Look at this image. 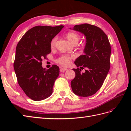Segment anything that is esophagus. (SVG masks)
I'll return each instance as SVG.
<instances>
[{"mask_svg":"<svg viewBox=\"0 0 131 131\" xmlns=\"http://www.w3.org/2000/svg\"><path fill=\"white\" fill-rule=\"evenodd\" d=\"M68 70V69L66 68H61L60 69V71L61 73H63V72H65V71H66Z\"/></svg>","mask_w":131,"mask_h":131,"instance_id":"esophagus-1","label":"esophagus"}]
</instances>
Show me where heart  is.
<instances>
[{
  "label": "heart",
  "instance_id": "1",
  "mask_svg": "<svg viewBox=\"0 0 131 131\" xmlns=\"http://www.w3.org/2000/svg\"><path fill=\"white\" fill-rule=\"evenodd\" d=\"M66 38L68 39L70 41L71 43L74 44H77L79 40L80 36L78 34L75 32H69L66 35ZM57 38L54 37L51 41L50 46L52 48H54L56 43ZM73 58V56L69 55H62L58 57L56 60V62L61 66H67L70 65L71 62V60Z\"/></svg>",
  "mask_w": 131,
  "mask_h": 131
}]
</instances>
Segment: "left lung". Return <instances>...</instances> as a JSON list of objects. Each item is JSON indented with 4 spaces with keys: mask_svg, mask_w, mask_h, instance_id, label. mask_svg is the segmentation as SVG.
Returning a JSON list of instances; mask_svg holds the SVG:
<instances>
[{
    "mask_svg": "<svg viewBox=\"0 0 131 131\" xmlns=\"http://www.w3.org/2000/svg\"><path fill=\"white\" fill-rule=\"evenodd\" d=\"M73 30L86 37L84 54L77 58L73 69L75 77L71 80L73 92L88 97L98 91L103 84L110 68L111 46L106 34L100 27L88 24L75 25ZM86 68L84 73L81 71Z\"/></svg>",
    "mask_w": 131,
    "mask_h": 131,
    "instance_id": "1",
    "label": "left lung"
}]
</instances>
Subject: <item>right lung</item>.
Masks as SVG:
<instances>
[{"instance_id": "add662e5", "label": "right lung", "mask_w": 131, "mask_h": 131, "mask_svg": "<svg viewBox=\"0 0 131 131\" xmlns=\"http://www.w3.org/2000/svg\"><path fill=\"white\" fill-rule=\"evenodd\" d=\"M63 27L35 26L23 35L16 47L13 66L17 79L26 95L34 101L46 99L52 93L60 69L56 65L44 69L41 61L51 53V41Z\"/></svg>"}]
</instances>
